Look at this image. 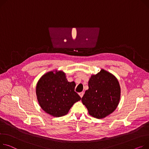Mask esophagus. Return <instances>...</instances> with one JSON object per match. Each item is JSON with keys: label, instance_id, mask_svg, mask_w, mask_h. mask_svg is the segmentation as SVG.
<instances>
[{"label": "esophagus", "instance_id": "34e87169", "mask_svg": "<svg viewBox=\"0 0 149 149\" xmlns=\"http://www.w3.org/2000/svg\"><path fill=\"white\" fill-rule=\"evenodd\" d=\"M79 95L80 96V97H83V96L84 95V92H82L79 93Z\"/></svg>", "mask_w": 149, "mask_h": 149}]
</instances>
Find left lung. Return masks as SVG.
Here are the masks:
<instances>
[{"mask_svg":"<svg viewBox=\"0 0 149 149\" xmlns=\"http://www.w3.org/2000/svg\"><path fill=\"white\" fill-rule=\"evenodd\" d=\"M88 89L81 99L88 114L97 118H102L116 109L120 99V87L112 74L101 69L89 79Z\"/></svg>","mask_w":149,"mask_h":149,"instance_id":"8db88e82","label":"left lung"}]
</instances>
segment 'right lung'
Instances as JSON below:
<instances>
[{
	"label": "right lung",
	"mask_w": 149,
	"mask_h": 149,
	"mask_svg": "<svg viewBox=\"0 0 149 149\" xmlns=\"http://www.w3.org/2000/svg\"><path fill=\"white\" fill-rule=\"evenodd\" d=\"M75 83L68 81L62 71H50L38 81L36 93L39 105L47 113L54 117L66 114L72 106L81 100L75 92Z\"/></svg>",
	"instance_id": "right-lung-1"
}]
</instances>
